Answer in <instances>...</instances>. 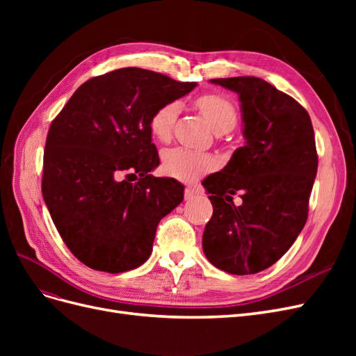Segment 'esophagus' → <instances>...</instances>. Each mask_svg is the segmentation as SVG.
Segmentation results:
<instances>
[{"mask_svg":"<svg viewBox=\"0 0 356 356\" xmlns=\"http://www.w3.org/2000/svg\"><path fill=\"white\" fill-rule=\"evenodd\" d=\"M196 195H199V190L197 188H195V187H186V190H184V197L187 199V200H190V199H193L195 197Z\"/></svg>","mask_w":356,"mask_h":356,"instance_id":"esophagus-1","label":"esophagus"}]
</instances>
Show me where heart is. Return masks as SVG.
<instances>
[{
  "label": "heart",
  "instance_id": "heart-1",
  "mask_svg": "<svg viewBox=\"0 0 356 356\" xmlns=\"http://www.w3.org/2000/svg\"><path fill=\"white\" fill-rule=\"evenodd\" d=\"M195 106L207 118L215 132L225 134L238 123V110L234 104L221 93H202L195 99ZM178 105L168 102L160 105L149 117V131L161 143H168L177 122ZM215 168V159L211 154L193 152L188 148L175 147L166 149L161 157V169L166 175L177 179H193Z\"/></svg>",
  "mask_w": 356,
  "mask_h": 356
}]
</instances>
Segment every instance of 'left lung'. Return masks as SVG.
<instances>
[{
    "mask_svg": "<svg viewBox=\"0 0 356 356\" xmlns=\"http://www.w3.org/2000/svg\"><path fill=\"white\" fill-rule=\"evenodd\" d=\"M211 81L239 93L246 144L202 182L213 208L203 252L224 272L254 275L275 264L305 227L318 170L314 126L303 106L263 79Z\"/></svg>",
    "mask_w": 356,
    "mask_h": 356,
    "instance_id": "obj_1",
    "label": "left lung"
}]
</instances>
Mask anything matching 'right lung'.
Wrapping results in <instances>:
<instances>
[{
    "instance_id": "obj_1",
    "label": "right lung",
    "mask_w": 356,
    "mask_h": 356,
    "mask_svg": "<svg viewBox=\"0 0 356 356\" xmlns=\"http://www.w3.org/2000/svg\"><path fill=\"white\" fill-rule=\"evenodd\" d=\"M196 88L143 68H120L83 83L51 122L41 191L62 241L93 270L144 264L160 220L182 202L159 165L149 117Z\"/></svg>"
}]
</instances>
